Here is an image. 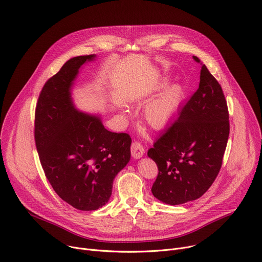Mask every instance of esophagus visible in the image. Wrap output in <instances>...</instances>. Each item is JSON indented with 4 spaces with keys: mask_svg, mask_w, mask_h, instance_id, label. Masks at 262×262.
<instances>
[{
    "mask_svg": "<svg viewBox=\"0 0 262 262\" xmlns=\"http://www.w3.org/2000/svg\"><path fill=\"white\" fill-rule=\"evenodd\" d=\"M131 154H132L133 158L138 159V158L144 156L145 148L143 147V145L140 144L139 142H134L131 145Z\"/></svg>",
    "mask_w": 262,
    "mask_h": 262,
    "instance_id": "34e87169",
    "label": "esophagus"
}]
</instances>
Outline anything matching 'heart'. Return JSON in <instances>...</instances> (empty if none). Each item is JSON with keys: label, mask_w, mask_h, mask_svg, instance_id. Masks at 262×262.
<instances>
[{"label": "heart", "mask_w": 262, "mask_h": 262, "mask_svg": "<svg viewBox=\"0 0 262 262\" xmlns=\"http://www.w3.org/2000/svg\"><path fill=\"white\" fill-rule=\"evenodd\" d=\"M184 98V89L179 85L166 88L144 110V119L150 127L163 129L175 116Z\"/></svg>", "instance_id": "heart-1"}]
</instances>
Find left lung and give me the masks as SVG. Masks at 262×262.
I'll return each instance as SVG.
<instances>
[{
	"label": "left lung",
	"mask_w": 262,
	"mask_h": 262,
	"mask_svg": "<svg viewBox=\"0 0 262 262\" xmlns=\"http://www.w3.org/2000/svg\"><path fill=\"white\" fill-rule=\"evenodd\" d=\"M193 58L200 63L197 56ZM229 134L224 91L203 65L198 89L148 151L158 168L153 195L172 206L203 196L220 171Z\"/></svg>",
	"instance_id": "8db88e82"
}]
</instances>
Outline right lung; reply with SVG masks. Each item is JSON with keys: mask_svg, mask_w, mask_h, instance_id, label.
Segmentation results:
<instances>
[{"mask_svg": "<svg viewBox=\"0 0 262 262\" xmlns=\"http://www.w3.org/2000/svg\"><path fill=\"white\" fill-rule=\"evenodd\" d=\"M94 57L66 62L45 83L34 115V140L45 176L59 197L80 211L108 203L113 179L131 155L129 134L108 131L98 116L73 106V80L80 66Z\"/></svg>", "mask_w": 262, "mask_h": 262, "instance_id": "1", "label": "right lung"}]
</instances>
